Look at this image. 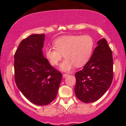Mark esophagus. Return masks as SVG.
<instances>
[{"mask_svg":"<svg viewBox=\"0 0 126 126\" xmlns=\"http://www.w3.org/2000/svg\"><path fill=\"white\" fill-rule=\"evenodd\" d=\"M68 76H69V75H68V74H63V78H65L66 77H67Z\"/></svg>","mask_w":126,"mask_h":126,"instance_id":"34e87169","label":"esophagus"}]
</instances>
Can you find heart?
<instances>
[{"label": "heart", "mask_w": 126, "mask_h": 126, "mask_svg": "<svg viewBox=\"0 0 126 126\" xmlns=\"http://www.w3.org/2000/svg\"><path fill=\"white\" fill-rule=\"evenodd\" d=\"M53 44L54 47L45 49L46 58L50 64L56 66L64 56L60 69L69 72L74 66L81 67L89 61L94 48V40L88 35H64L54 40Z\"/></svg>", "instance_id": "heart-1"}]
</instances>
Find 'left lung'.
Returning <instances> with one entry per match:
<instances>
[{"label":"left lung","instance_id":"obj_1","mask_svg":"<svg viewBox=\"0 0 126 126\" xmlns=\"http://www.w3.org/2000/svg\"><path fill=\"white\" fill-rule=\"evenodd\" d=\"M76 97L85 103L99 99L110 87L113 78L112 51L105 38L97 42L90 59L75 73Z\"/></svg>","mask_w":126,"mask_h":126}]
</instances>
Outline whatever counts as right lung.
Wrapping results in <instances>:
<instances>
[{
	"label": "right lung",
	"mask_w": 126,
	"mask_h": 126,
	"mask_svg": "<svg viewBox=\"0 0 126 126\" xmlns=\"http://www.w3.org/2000/svg\"><path fill=\"white\" fill-rule=\"evenodd\" d=\"M45 34H32L23 40L14 56L18 88L32 103L46 105L56 98L62 75L44 58Z\"/></svg>",
	"instance_id": "obj_1"
}]
</instances>
